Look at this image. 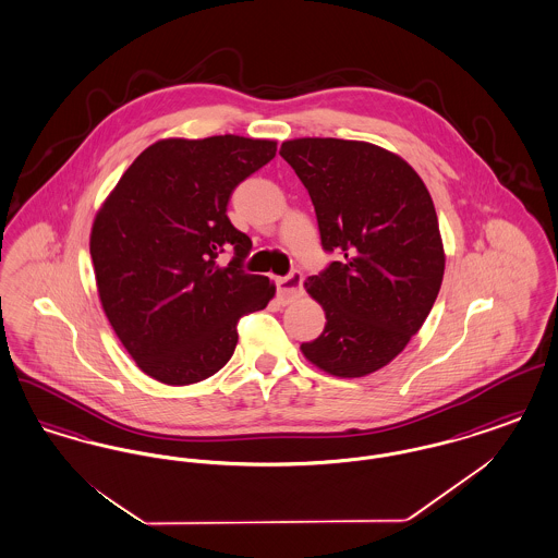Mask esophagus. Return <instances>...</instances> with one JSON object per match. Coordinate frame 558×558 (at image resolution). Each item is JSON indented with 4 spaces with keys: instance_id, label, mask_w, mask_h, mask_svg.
Wrapping results in <instances>:
<instances>
[{
    "instance_id": "esophagus-1",
    "label": "esophagus",
    "mask_w": 558,
    "mask_h": 558,
    "mask_svg": "<svg viewBox=\"0 0 558 558\" xmlns=\"http://www.w3.org/2000/svg\"><path fill=\"white\" fill-rule=\"evenodd\" d=\"M301 287H303V276L301 271H291L284 278H276V289H278V296L284 303H291L292 299H296L301 294Z\"/></svg>"
}]
</instances>
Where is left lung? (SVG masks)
Segmentation results:
<instances>
[{
  "mask_svg": "<svg viewBox=\"0 0 558 558\" xmlns=\"http://www.w3.org/2000/svg\"><path fill=\"white\" fill-rule=\"evenodd\" d=\"M280 155L312 196L322 246L339 253L305 280L326 324L301 353L339 378L380 371L421 330L441 289L433 198L405 160L371 142L296 137Z\"/></svg>",
  "mask_w": 558,
  "mask_h": 558,
  "instance_id": "1",
  "label": "left lung"
}]
</instances>
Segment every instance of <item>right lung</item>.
<instances>
[{"label": "right lung", "mask_w": 558, "mask_h": 558, "mask_svg": "<svg viewBox=\"0 0 558 558\" xmlns=\"http://www.w3.org/2000/svg\"><path fill=\"white\" fill-rule=\"evenodd\" d=\"M276 157V140L167 137L148 146L96 213L89 253L108 322L137 368L184 387L221 371L236 324L276 294L244 274L251 239L228 219L232 190ZM234 245L226 268L216 255Z\"/></svg>", "instance_id": "add662e5"}]
</instances>
